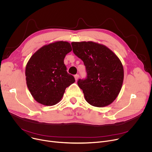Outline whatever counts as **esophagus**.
<instances>
[{
  "label": "esophagus",
  "mask_w": 152,
  "mask_h": 152,
  "mask_svg": "<svg viewBox=\"0 0 152 152\" xmlns=\"http://www.w3.org/2000/svg\"><path fill=\"white\" fill-rule=\"evenodd\" d=\"M79 75H75V80H77V79H79Z\"/></svg>",
  "instance_id": "esophagus-1"
}]
</instances>
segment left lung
Listing matches in <instances>:
<instances>
[{
	"label": "left lung",
	"mask_w": 152,
	"mask_h": 152,
	"mask_svg": "<svg viewBox=\"0 0 152 152\" xmlns=\"http://www.w3.org/2000/svg\"><path fill=\"white\" fill-rule=\"evenodd\" d=\"M72 46L86 68V78L77 81L86 101L96 107L110 104L118 95L123 82L120 60L110 49L96 42H72Z\"/></svg>",
	"instance_id": "obj_1"
}]
</instances>
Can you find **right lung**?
I'll use <instances>...</instances> for the list:
<instances>
[{"mask_svg": "<svg viewBox=\"0 0 152 152\" xmlns=\"http://www.w3.org/2000/svg\"><path fill=\"white\" fill-rule=\"evenodd\" d=\"M69 42L57 41L38 50L27 63L25 75L28 88L38 103L52 106L62 99L66 88L75 82L64 63L72 51Z\"/></svg>", "mask_w": 152, "mask_h": 152, "instance_id": "1", "label": "right lung"}]
</instances>
